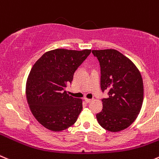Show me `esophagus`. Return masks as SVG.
<instances>
[{"mask_svg":"<svg viewBox=\"0 0 159 159\" xmlns=\"http://www.w3.org/2000/svg\"><path fill=\"white\" fill-rule=\"evenodd\" d=\"M84 100H85V101L87 102V103H90V102H91L92 101L91 99H88V98H84Z\"/></svg>","mask_w":159,"mask_h":159,"instance_id":"1","label":"esophagus"}]
</instances>
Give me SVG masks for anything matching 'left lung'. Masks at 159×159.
<instances>
[{
	"label": "left lung",
	"instance_id": "1",
	"mask_svg": "<svg viewBox=\"0 0 159 159\" xmlns=\"http://www.w3.org/2000/svg\"><path fill=\"white\" fill-rule=\"evenodd\" d=\"M101 66V88L108 91L103 108L96 115L101 127L119 132L129 127L141 109L143 84L141 74L130 59L115 49L93 50Z\"/></svg>",
	"mask_w": 159,
	"mask_h": 159
}]
</instances>
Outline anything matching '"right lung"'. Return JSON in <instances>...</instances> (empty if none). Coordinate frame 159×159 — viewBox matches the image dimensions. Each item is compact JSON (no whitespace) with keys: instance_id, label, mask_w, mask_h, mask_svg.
<instances>
[{"instance_id":"right-lung-1","label":"right lung","mask_w":159,"mask_h":159,"mask_svg":"<svg viewBox=\"0 0 159 159\" xmlns=\"http://www.w3.org/2000/svg\"><path fill=\"white\" fill-rule=\"evenodd\" d=\"M90 52L58 48L47 51L33 65L25 86L27 102L33 116L47 129L62 131L76 122L83 101L69 95L66 87Z\"/></svg>"}]
</instances>
